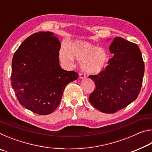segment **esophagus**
Returning a JSON list of instances; mask_svg holds the SVG:
<instances>
[{
    "mask_svg": "<svg viewBox=\"0 0 152 152\" xmlns=\"http://www.w3.org/2000/svg\"><path fill=\"white\" fill-rule=\"evenodd\" d=\"M79 78L80 79H84L86 78V75L83 73H80L79 74Z\"/></svg>",
    "mask_w": 152,
    "mask_h": 152,
    "instance_id": "esophagus-1",
    "label": "esophagus"
}]
</instances>
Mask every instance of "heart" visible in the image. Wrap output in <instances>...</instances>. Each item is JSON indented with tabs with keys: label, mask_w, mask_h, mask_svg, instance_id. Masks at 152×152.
Masks as SVG:
<instances>
[{
	"label": "heart",
	"mask_w": 152,
	"mask_h": 152,
	"mask_svg": "<svg viewBox=\"0 0 152 152\" xmlns=\"http://www.w3.org/2000/svg\"><path fill=\"white\" fill-rule=\"evenodd\" d=\"M60 56L64 61H73L74 58L82 61V69L89 74L102 72L109 61V55L106 50L84 41L74 42L70 49L64 46L60 51Z\"/></svg>",
	"instance_id": "heart-1"
}]
</instances>
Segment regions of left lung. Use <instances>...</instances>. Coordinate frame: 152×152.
<instances>
[{
	"instance_id": "obj_1",
	"label": "left lung",
	"mask_w": 152,
	"mask_h": 152,
	"mask_svg": "<svg viewBox=\"0 0 152 152\" xmlns=\"http://www.w3.org/2000/svg\"><path fill=\"white\" fill-rule=\"evenodd\" d=\"M109 51L113 57L109 65L102 72L88 77L96 86L89 101L104 113H114L137 99L145 69L141 51L135 43L117 37Z\"/></svg>"
}]
</instances>
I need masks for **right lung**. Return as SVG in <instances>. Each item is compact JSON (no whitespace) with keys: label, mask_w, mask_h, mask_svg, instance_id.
Segmentation results:
<instances>
[{"label":"right lung","mask_w":152,"mask_h":152,"mask_svg":"<svg viewBox=\"0 0 152 152\" xmlns=\"http://www.w3.org/2000/svg\"><path fill=\"white\" fill-rule=\"evenodd\" d=\"M54 33L38 32L27 37L14 53L11 86L19 103L41 115L53 113L64 88L78 74L60 66V42Z\"/></svg>","instance_id":"obj_1"}]
</instances>
